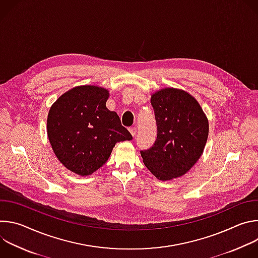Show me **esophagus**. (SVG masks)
Listing matches in <instances>:
<instances>
[{
  "label": "esophagus",
  "instance_id": "1",
  "mask_svg": "<svg viewBox=\"0 0 258 258\" xmlns=\"http://www.w3.org/2000/svg\"><path fill=\"white\" fill-rule=\"evenodd\" d=\"M130 133L132 134V136L135 138L137 135V127H131L130 128Z\"/></svg>",
  "mask_w": 258,
  "mask_h": 258
}]
</instances>
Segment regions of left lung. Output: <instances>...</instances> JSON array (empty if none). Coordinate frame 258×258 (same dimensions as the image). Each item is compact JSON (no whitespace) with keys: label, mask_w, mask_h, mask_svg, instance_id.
Wrapping results in <instances>:
<instances>
[{"label":"left lung","mask_w":258,"mask_h":258,"mask_svg":"<svg viewBox=\"0 0 258 258\" xmlns=\"http://www.w3.org/2000/svg\"><path fill=\"white\" fill-rule=\"evenodd\" d=\"M157 139L141 151L143 162L160 180L187 173L201 157L208 138V119L198 101L188 92L164 88L151 95Z\"/></svg>","instance_id":"left-lung-1"}]
</instances>
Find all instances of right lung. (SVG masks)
Here are the masks:
<instances>
[{"mask_svg":"<svg viewBox=\"0 0 258 258\" xmlns=\"http://www.w3.org/2000/svg\"><path fill=\"white\" fill-rule=\"evenodd\" d=\"M108 98L105 88L79 86L61 95L49 110V142L73 173L91 175L106 163L117 142L133 139L117 113L106 107Z\"/></svg>","mask_w":258,"mask_h":258,"instance_id":"1","label":"right lung"}]
</instances>
